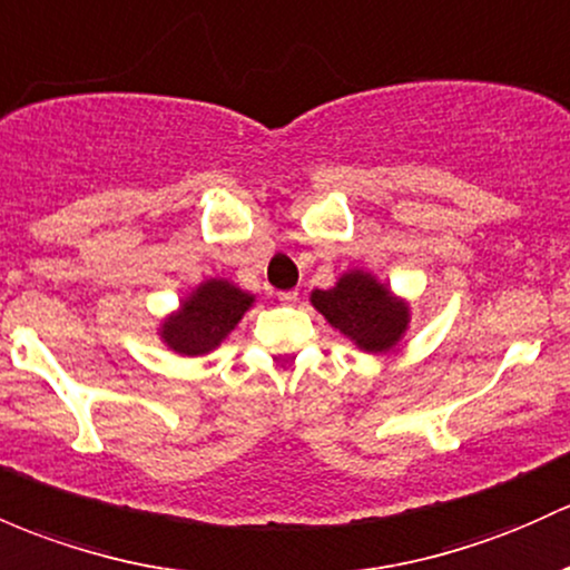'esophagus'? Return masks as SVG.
I'll return each instance as SVG.
<instances>
[{
  "label": "esophagus",
  "instance_id": "obj_1",
  "mask_svg": "<svg viewBox=\"0 0 570 570\" xmlns=\"http://www.w3.org/2000/svg\"><path fill=\"white\" fill-rule=\"evenodd\" d=\"M277 298L283 304H296L298 302V291H296V287H291V291H279Z\"/></svg>",
  "mask_w": 570,
  "mask_h": 570
}]
</instances>
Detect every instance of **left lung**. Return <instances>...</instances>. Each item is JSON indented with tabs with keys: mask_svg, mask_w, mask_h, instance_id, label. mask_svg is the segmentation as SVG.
<instances>
[{
	"mask_svg": "<svg viewBox=\"0 0 570 570\" xmlns=\"http://www.w3.org/2000/svg\"><path fill=\"white\" fill-rule=\"evenodd\" d=\"M309 298L312 307L366 353L391 351L410 323L407 304L366 272L342 274L332 291H315Z\"/></svg>",
	"mask_w": 570,
	"mask_h": 570,
	"instance_id": "8db88e82",
	"label": "left lung"
}]
</instances>
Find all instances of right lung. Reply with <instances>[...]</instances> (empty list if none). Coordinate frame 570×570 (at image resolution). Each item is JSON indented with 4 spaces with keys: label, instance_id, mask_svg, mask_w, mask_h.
Wrapping results in <instances>:
<instances>
[{
    "label": "right lung",
    "instance_id": "add662e5",
    "mask_svg": "<svg viewBox=\"0 0 570 570\" xmlns=\"http://www.w3.org/2000/svg\"><path fill=\"white\" fill-rule=\"evenodd\" d=\"M255 296L225 279H209L181 302V309L163 323V340L181 356H204L225 340Z\"/></svg>",
    "mask_w": 570,
    "mask_h": 570
}]
</instances>
